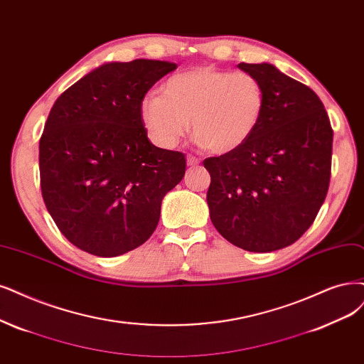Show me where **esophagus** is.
<instances>
[{
  "mask_svg": "<svg viewBox=\"0 0 364 364\" xmlns=\"http://www.w3.org/2000/svg\"><path fill=\"white\" fill-rule=\"evenodd\" d=\"M199 159H196L195 156H192V154H189V156H187V165H189V166H198L199 165Z\"/></svg>",
  "mask_w": 364,
  "mask_h": 364,
  "instance_id": "esophagus-1",
  "label": "esophagus"
}]
</instances>
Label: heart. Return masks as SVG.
Listing matches in <instances>:
<instances>
[{"label":"heart","mask_w":364,"mask_h":364,"mask_svg":"<svg viewBox=\"0 0 364 364\" xmlns=\"http://www.w3.org/2000/svg\"><path fill=\"white\" fill-rule=\"evenodd\" d=\"M265 106L262 84L247 72L199 67L171 76L160 94L139 102V117L150 139L172 148L189 130L211 153L228 154L257 130Z\"/></svg>","instance_id":"b5f03b06"}]
</instances>
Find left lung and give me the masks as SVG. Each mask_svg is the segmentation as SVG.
<instances>
[{
	"label": "left lung",
	"mask_w": 364,
	"mask_h": 364,
	"mask_svg": "<svg viewBox=\"0 0 364 364\" xmlns=\"http://www.w3.org/2000/svg\"><path fill=\"white\" fill-rule=\"evenodd\" d=\"M258 77L265 106L238 150L208 157L210 219L230 243L273 252L295 243L324 204L331 175L333 129L314 90L274 65L240 63Z\"/></svg>",
	"instance_id": "left-lung-1"
}]
</instances>
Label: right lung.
Returning a JSON list of instances; mask_svg holds the SVG:
<instances>
[{"mask_svg":"<svg viewBox=\"0 0 364 364\" xmlns=\"http://www.w3.org/2000/svg\"><path fill=\"white\" fill-rule=\"evenodd\" d=\"M177 64L107 63L53 103L38 142L40 187L61 234L111 258L139 247L160 219L164 196L186 172V156L153 145L139 102Z\"/></svg>","mask_w":364,"mask_h":364,"instance_id":"add662e5","label":"right lung"}]
</instances>
